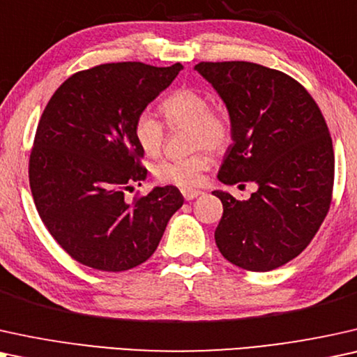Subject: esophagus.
<instances>
[{"label": "esophagus", "instance_id": "1", "mask_svg": "<svg viewBox=\"0 0 357 357\" xmlns=\"http://www.w3.org/2000/svg\"><path fill=\"white\" fill-rule=\"evenodd\" d=\"M183 196H184V199H186V201H192V199H196V197H199L201 196V191H196V189H183Z\"/></svg>", "mask_w": 357, "mask_h": 357}]
</instances>
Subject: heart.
<instances>
[{
    "label": "heart",
    "instance_id": "b5f03b06",
    "mask_svg": "<svg viewBox=\"0 0 357 357\" xmlns=\"http://www.w3.org/2000/svg\"><path fill=\"white\" fill-rule=\"evenodd\" d=\"M206 93L194 88H179L161 101L169 127H189L191 149L196 151L186 158L161 160L153 166V176L160 183L189 189L201 183L202 173L211 168L208 150L223 151L231 140V122L222 109L208 106ZM134 137L144 155H160L163 149L165 123L150 111H142L134 122Z\"/></svg>",
    "mask_w": 357,
    "mask_h": 357
}]
</instances>
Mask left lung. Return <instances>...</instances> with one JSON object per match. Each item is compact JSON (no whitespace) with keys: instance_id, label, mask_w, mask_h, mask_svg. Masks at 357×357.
<instances>
[{"instance_id":"8db88e82","label":"left lung","mask_w":357,"mask_h":357,"mask_svg":"<svg viewBox=\"0 0 357 357\" xmlns=\"http://www.w3.org/2000/svg\"><path fill=\"white\" fill-rule=\"evenodd\" d=\"M194 70L231 122L218 181L258 186L246 201L213 191L223 204L217 248L238 268L273 271L307 248L330 211L335 153L326 122L307 89L279 70L251 61H201Z\"/></svg>"}]
</instances>
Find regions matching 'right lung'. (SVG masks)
<instances>
[{
	"mask_svg": "<svg viewBox=\"0 0 357 357\" xmlns=\"http://www.w3.org/2000/svg\"><path fill=\"white\" fill-rule=\"evenodd\" d=\"M181 70L98 65L71 75L45 106L31 151V191L47 230L78 263L109 273L145 263L183 206L174 186L126 201L146 178L135 119Z\"/></svg>",
	"mask_w": 357,
	"mask_h": 357,
	"instance_id": "right-lung-1",
	"label": "right lung"
}]
</instances>
